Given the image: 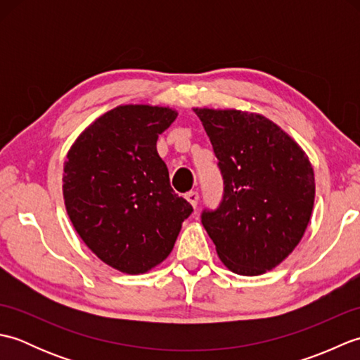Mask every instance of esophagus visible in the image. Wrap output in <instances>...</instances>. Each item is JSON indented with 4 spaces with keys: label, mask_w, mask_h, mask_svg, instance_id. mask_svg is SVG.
I'll use <instances>...</instances> for the list:
<instances>
[{
    "label": "esophagus",
    "mask_w": 360,
    "mask_h": 360,
    "mask_svg": "<svg viewBox=\"0 0 360 360\" xmlns=\"http://www.w3.org/2000/svg\"><path fill=\"white\" fill-rule=\"evenodd\" d=\"M186 200L192 204V207L193 209H196L198 207V201H200V193L198 192H188L187 195H186Z\"/></svg>",
    "instance_id": "obj_1"
}]
</instances>
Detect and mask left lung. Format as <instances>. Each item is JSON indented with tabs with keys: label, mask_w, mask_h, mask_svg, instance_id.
<instances>
[{
	"label": "left lung",
	"mask_w": 360,
	"mask_h": 360,
	"mask_svg": "<svg viewBox=\"0 0 360 360\" xmlns=\"http://www.w3.org/2000/svg\"><path fill=\"white\" fill-rule=\"evenodd\" d=\"M223 176L217 209L201 223L229 269L259 275L280 264L302 240L316 184L302 148L263 116L196 108Z\"/></svg>",
	"instance_id": "1"
}]
</instances>
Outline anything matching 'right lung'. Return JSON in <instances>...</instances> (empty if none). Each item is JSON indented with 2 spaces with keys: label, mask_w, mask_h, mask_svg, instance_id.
<instances>
[{
  "label": "right lung",
  "mask_w": 360,
  "mask_h": 360,
  "mask_svg": "<svg viewBox=\"0 0 360 360\" xmlns=\"http://www.w3.org/2000/svg\"><path fill=\"white\" fill-rule=\"evenodd\" d=\"M170 108L124 105L98 117L71 147L63 173L66 212L86 246L114 269L150 271L170 254L193 207L170 186L156 151Z\"/></svg>",
  "instance_id": "right-lung-1"
}]
</instances>
